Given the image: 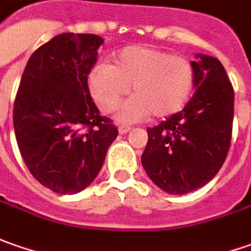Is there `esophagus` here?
Returning a JSON list of instances; mask_svg holds the SVG:
<instances>
[{
  "label": "esophagus",
  "mask_w": 251,
  "mask_h": 251,
  "mask_svg": "<svg viewBox=\"0 0 251 251\" xmlns=\"http://www.w3.org/2000/svg\"><path fill=\"white\" fill-rule=\"evenodd\" d=\"M118 130H119V133L121 134H125V133H127V132H130V130H132V127L127 125H121Z\"/></svg>",
  "instance_id": "esophagus-1"
}]
</instances>
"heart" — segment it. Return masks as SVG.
<instances>
[{"label": "heart", "mask_w": 251, "mask_h": 251, "mask_svg": "<svg viewBox=\"0 0 251 251\" xmlns=\"http://www.w3.org/2000/svg\"><path fill=\"white\" fill-rule=\"evenodd\" d=\"M91 96L100 108L112 112L126 96L119 121L136 122L152 114L155 118L175 115L187 104L196 86L193 62L185 56L155 47L132 46L121 50L114 64H99L87 76Z\"/></svg>", "instance_id": "1"}]
</instances>
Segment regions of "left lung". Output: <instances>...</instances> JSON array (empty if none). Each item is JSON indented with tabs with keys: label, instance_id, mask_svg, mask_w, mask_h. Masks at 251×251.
I'll return each mask as SVG.
<instances>
[{
	"label": "left lung",
	"instance_id": "1",
	"mask_svg": "<svg viewBox=\"0 0 251 251\" xmlns=\"http://www.w3.org/2000/svg\"><path fill=\"white\" fill-rule=\"evenodd\" d=\"M196 90L180 112L147 127L142 165L169 195H186L208 183L228 155L235 93L217 58L197 54Z\"/></svg>",
	"mask_w": 251,
	"mask_h": 251
}]
</instances>
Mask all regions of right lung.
<instances>
[{"instance_id":"right-lung-1","label":"right lung","mask_w":251,"mask_h":251,"mask_svg":"<svg viewBox=\"0 0 251 251\" xmlns=\"http://www.w3.org/2000/svg\"><path fill=\"white\" fill-rule=\"evenodd\" d=\"M102 43L96 34L62 33L31 54L22 75L13 105L16 142L31 175L55 193L90 185L118 136L87 86Z\"/></svg>"}]
</instances>
